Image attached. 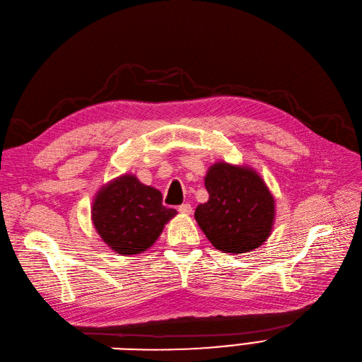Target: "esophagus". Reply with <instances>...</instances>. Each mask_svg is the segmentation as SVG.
<instances>
[{
	"mask_svg": "<svg viewBox=\"0 0 362 362\" xmlns=\"http://www.w3.org/2000/svg\"><path fill=\"white\" fill-rule=\"evenodd\" d=\"M179 213H182V214H191L192 213V207H191V204H182V206H179Z\"/></svg>",
	"mask_w": 362,
	"mask_h": 362,
	"instance_id": "esophagus-1",
	"label": "esophagus"
}]
</instances>
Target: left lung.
Here are the masks:
<instances>
[{"mask_svg":"<svg viewBox=\"0 0 362 362\" xmlns=\"http://www.w3.org/2000/svg\"><path fill=\"white\" fill-rule=\"evenodd\" d=\"M206 189L209 201L197 207L195 220L217 250L241 255L268 240L275 199L253 168L216 163L207 171Z\"/></svg>","mask_w":362,"mask_h":362,"instance_id":"1","label":"left lung"}]
</instances>
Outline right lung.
<instances>
[{
	"mask_svg": "<svg viewBox=\"0 0 362 362\" xmlns=\"http://www.w3.org/2000/svg\"><path fill=\"white\" fill-rule=\"evenodd\" d=\"M176 213L175 209L163 206L158 189L140 183L133 175H124L98 192L91 220L109 248L132 256L158 240L164 225Z\"/></svg>",
	"mask_w": 362,
	"mask_h": 362,
	"instance_id": "1",
	"label": "right lung"
}]
</instances>
